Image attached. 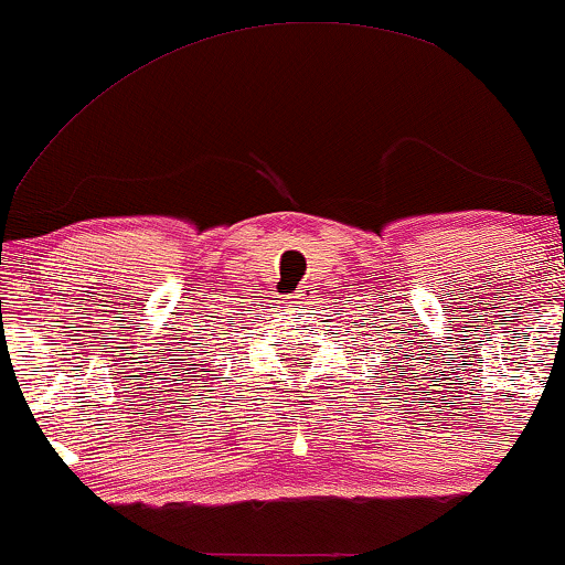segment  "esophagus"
I'll list each match as a JSON object with an SVG mask.
<instances>
[{"label": "esophagus", "mask_w": 565, "mask_h": 565, "mask_svg": "<svg viewBox=\"0 0 565 565\" xmlns=\"http://www.w3.org/2000/svg\"><path fill=\"white\" fill-rule=\"evenodd\" d=\"M291 299H297V302H307V299H312V289L310 287H299L297 295Z\"/></svg>", "instance_id": "esophagus-1"}]
</instances>
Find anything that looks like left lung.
<instances>
[{
  "instance_id": "8db88e82",
  "label": "left lung",
  "mask_w": 565,
  "mask_h": 565,
  "mask_svg": "<svg viewBox=\"0 0 565 565\" xmlns=\"http://www.w3.org/2000/svg\"><path fill=\"white\" fill-rule=\"evenodd\" d=\"M367 349H370V347H367ZM381 352H383V354H391V349L385 347V349H381ZM394 354H398V349H394ZM391 360H396V356H391ZM394 365H396V370H398V362H394ZM388 373H391V362H388Z\"/></svg>"
}]
</instances>
